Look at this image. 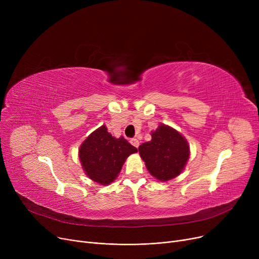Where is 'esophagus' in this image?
Returning a JSON list of instances; mask_svg holds the SVG:
<instances>
[{
	"instance_id": "34e87169",
	"label": "esophagus",
	"mask_w": 259,
	"mask_h": 259,
	"mask_svg": "<svg viewBox=\"0 0 259 259\" xmlns=\"http://www.w3.org/2000/svg\"><path fill=\"white\" fill-rule=\"evenodd\" d=\"M130 143H131L134 147H137V148H139V146H140V141H139L138 139H131V140H130Z\"/></svg>"
}]
</instances>
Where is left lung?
Segmentation results:
<instances>
[{
  "instance_id": "8db88e82",
  "label": "left lung",
  "mask_w": 259,
  "mask_h": 259,
  "mask_svg": "<svg viewBox=\"0 0 259 259\" xmlns=\"http://www.w3.org/2000/svg\"><path fill=\"white\" fill-rule=\"evenodd\" d=\"M152 140L139 147L146 167L158 181H169L180 175L189 158V146L182 134L160 125L151 133Z\"/></svg>"
}]
</instances>
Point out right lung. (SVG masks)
Masks as SVG:
<instances>
[{
  "mask_svg": "<svg viewBox=\"0 0 259 259\" xmlns=\"http://www.w3.org/2000/svg\"><path fill=\"white\" fill-rule=\"evenodd\" d=\"M138 149L124 138L115 139L102 126L79 148V159L89 179L102 185L112 183L126 158Z\"/></svg>",
  "mask_w": 259,
  "mask_h": 259,
  "instance_id": "right-lung-1",
  "label": "right lung"
}]
</instances>
